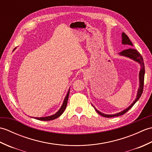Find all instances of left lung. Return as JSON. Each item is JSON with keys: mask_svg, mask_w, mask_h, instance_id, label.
<instances>
[{"mask_svg": "<svg viewBox=\"0 0 152 152\" xmlns=\"http://www.w3.org/2000/svg\"><path fill=\"white\" fill-rule=\"evenodd\" d=\"M122 44H127V45H129V46H133V45L132 44V42H131L130 39L129 38V37H127V35L125 33H122ZM119 54L120 55V56H125V57H127L130 58V59H133L135 61H137L138 63L140 64L141 68H140V72H139V82H140V85H139V88L138 89V92H137V97L135 99L134 101H133V102L132 103V104L129 106L128 108H126L124 110H123L120 112L117 113V114H102L101 112H99V110H97L95 107V110L97 112V113L99 114H100L101 115L103 116V117H105V118H112V117H118V116L119 115H121L123 114H125L126 112H127L129 110H130L132 107H133V106L135 104V103L137 102V101H138V99H140V96L142 94V92H143V89H144V74H145V68H144V61H143V58L142 57V56L140 55V53L139 52H138V51L134 50V49H132V48H129V49H127V50H125L124 51H122L121 52L119 53Z\"/></svg>", "mask_w": 152, "mask_h": 152, "instance_id": "obj_1", "label": "left lung"}]
</instances>
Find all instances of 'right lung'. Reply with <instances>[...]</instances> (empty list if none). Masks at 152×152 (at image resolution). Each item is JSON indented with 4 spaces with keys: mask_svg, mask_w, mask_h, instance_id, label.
Listing matches in <instances>:
<instances>
[{
    "mask_svg": "<svg viewBox=\"0 0 152 152\" xmlns=\"http://www.w3.org/2000/svg\"><path fill=\"white\" fill-rule=\"evenodd\" d=\"M15 49V48H14V50ZM69 93H70V89L69 90V91H68L67 94H66V95L65 96V98H64L63 103L62 106H61V108L59 110V111L56 113V114L52 115H50V116H47V117L34 118L37 119H38V120H42V121H50V120H53V119H56L57 118H59V116L64 112V110L66 109V105H67L68 99H69Z\"/></svg>",
    "mask_w": 152,
    "mask_h": 152,
    "instance_id": "obj_1",
    "label": "right lung"
}]
</instances>
